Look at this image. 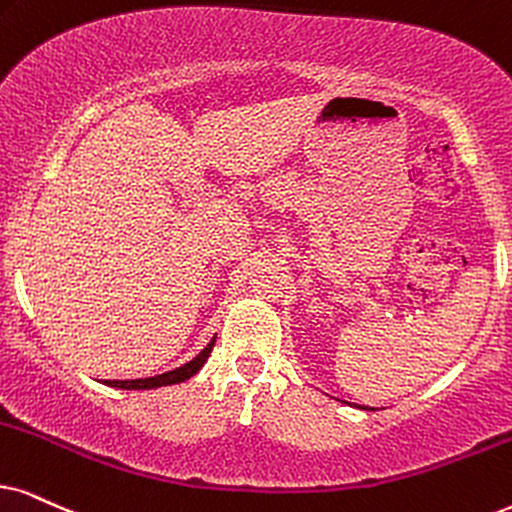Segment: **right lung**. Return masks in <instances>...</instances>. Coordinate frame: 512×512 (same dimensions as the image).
<instances>
[{
    "label": "right lung",
    "mask_w": 512,
    "mask_h": 512,
    "mask_svg": "<svg viewBox=\"0 0 512 512\" xmlns=\"http://www.w3.org/2000/svg\"><path fill=\"white\" fill-rule=\"evenodd\" d=\"M215 340L217 335L212 338L208 345H205L203 352L198 354L196 359H191L189 364L174 368V371H167V373H160V375H153V378H137V380H106L108 387H118V390H155V387H165V385H177V383H184V380H189L196 375L200 368H203L205 361H208L212 347H215Z\"/></svg>",
    "instance_id": "1"
}]
</instances>
